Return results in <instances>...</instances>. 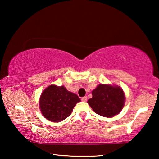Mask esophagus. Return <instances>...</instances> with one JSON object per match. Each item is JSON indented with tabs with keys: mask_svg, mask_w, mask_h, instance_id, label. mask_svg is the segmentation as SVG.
I'll return each instance as SVG.
<instances>
[{
	"mask_svg": "<svg viewBox=\"0 0 159 159\" xmlns=\"http://www.w3.org/2000/svg\"><path fill=\"white\" fill-rule=\"evenodd\" d=\"M81 100L83 102H86V101H87V97H86V96L83 97V98H81Z\"/></svg>",
	"mask_w": 159,
	"mask_h": 159,
	"instance_id": "esophagus-1",
	"label": "esophagus"
}]
</instances>
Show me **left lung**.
<instances>
[{"label": "left lung", "instance_id": "8db88e82", "mask_svg": "<svg viewBox=\"0 0 159 159\" xmlns=\"http://www.w3.org/2000/svg\"><path fill=\"white\" fill-rule=\"evenodd\" d=\"M93 98L88 103L96 114L104 117H113L121 111L125 103V95L118 86L100 84L92 92Z\"/></svg>", "mask_w": 159, "mask_h": 159}]
</instances>
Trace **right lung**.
<instances>
[{"label":"right lung","instance_id":"right-lung-1","mask_svg":"<svg viewBox=\"0 0 159 159\" xmlns=\"http://www.w3.org/2000/svg\"><path fill=\"white\" fill-rule=\"evenodd\" d=\"M79 102V97L67 90L64 86L51 85L41 94L39 106L45 118L50 121L60 122L71 114Z\"/></svg>","mask_w":159,"mask_h":159}]
</instances>
